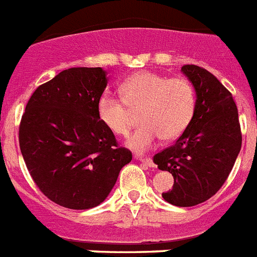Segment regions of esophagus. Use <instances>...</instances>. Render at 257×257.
Segmentation results:
<instances>
[{
	"label": "esophagus",
	"instance_id": "obj_1",
	"mask_svg": "<svg viewBox=\"0 0 257 257\" xmlns=\"http://www.w3.org/2000/svg\"><path fill=\"white\" fill-rule=\"evenodd\" d=\"M135 158H136V160H139L140 162H143V164H145V165H147V166H149V168H154V162H153V160H152V158H150V157H140V156H137V154H136Z\"/></svg>",
	"mask_w": 257,
	"mask_h": 257
}]
</instances>
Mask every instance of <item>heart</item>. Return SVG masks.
I'll return each instance as SVG.
<instances>
[{
	"instance_id": "obj_1",
	"label": "heart",
	"mask_w": 257,
	"mask_h": 257,
	"mask_svg": "<svg viewBox=\"0 0 257 257\" xmlns=\"http://www.w3.org/2000/svg\"><path fill=\"white\" fill-rule=\"evenodd\" d=\"M120 97L104 92L97 100V116L108 131L120 137L131 132L133 112H140V128L126 144L136 152L150 149L158 139L173 141L182 136L197 109L194 85L185 78L139 71L118 87Z\"/></svg>"
}]
</instances>
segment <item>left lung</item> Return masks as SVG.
Instances as JSON below:
<instances>
[{"label":"left lung","mask_w":257,"mask_h":257,"mask_svg":"<svg viewBox=\"0 0 257 257\" xmlns=\"http://www.w3.org/2000/svg\"><path fill=\"white\" fill-rule=\"evenodd\" d=\"M181 71L197 93L195 114L176 144L156 154L153 161L174 177L172 190L162 198L190 207L210 199L226 182L240 152L241 132L230 91L204 68L186 64Z\"/></svg>","instance_id":"8db88e82"}]
</instances>
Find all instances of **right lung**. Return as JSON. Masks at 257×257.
Segmentation results:
<instances>
[{
    "label": "right lung",
    "instance_id": "right-lung-1",
    "mask_svg": "<svg viewBox=\"0 0 257 257\" xmlns=\"http://www.w3.org/2000/svg\"><path fill=\"white\" fill-rule=\"evenodd\" d=\"M101 67H74L39 85L20 125L25 164L42 193L59 206L88 210L109 195L132 161L97 116L107 87Z\"/></svg>",
    "mask_w": 257,
    "mask_h": 257
}]
</instances>
